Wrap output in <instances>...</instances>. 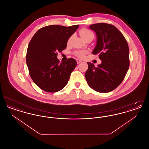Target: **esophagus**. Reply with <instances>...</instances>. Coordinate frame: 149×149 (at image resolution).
<instances>
[{
    "label": "esophagus",
    "instance_id": "esophagus-1",
    "mask_svg": "<svg viewBox=\"0 0 149 149\" xmlns=\"http://www.w3.org/2000/svg\"><path fill=\"white\" fill-rule=\"evenodd\" d=\"M76 60H77V64H79V63H81L82 62V61L81 60H80V59H76Z\"/></svg>",
    "mask_w": 149,
    "mask_h": 149
}]
</instances>
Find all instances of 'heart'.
Here are the masks:
<instances>
[{
	"label": "heart",
	"instance_id": "b5f03b06",
	"mask_svg": "<svg viewBox=\"0 0 149 149\" xmlns=\"http://www.w3.org/2000/svg\"><path fill=\"white\" fill-rule=\"evenodd\" d=\"M80 35L81 37L85 40L86 38L90 37H94V35L92 31L86 29H82L80 31ZM70 38L69 39L68 42H70ZM74 55L75 56L80 57V58H83L85 56L86 54V51L83 50H78L75 52H74Z\"/></svg>",
	"mask_w": 149,
	"mask_h": 149
}]
</instances>
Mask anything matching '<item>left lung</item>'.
<instances>
[{
  "label": "left lung",
  "mask_w": 149,
  "mask_h": 149,
  "mask_svg": "<svg viewBox=\"0 0 149 149\" xmlns=\"http://www.w3.org/2000/svg\"><path fill=\"white\" fill-rule=\"evenodd\" d=\"M89 29L95 32L97 45L94 55L99 54L102 63L95 67L87 63L86 81L91 88L99 93H108L117 88L123 80L130 66L127 42L113 25L105 23L92 24Z\"/></svg>",
  "instance_id": "left-lung-1"
}]
</instances>
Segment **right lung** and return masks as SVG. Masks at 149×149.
Instances as JSON below:
<instances>
[{
    "instance_id": "obj_1",
    "label": "right lung",
    "mask_w": 149,
    "mask_h": 149,
    "mask_svg": "<svg viewBox=\"0 0 149 149\" xmlns=\"http://www.w3.org/2000/svg\"><path fill=\"white\" fill-rule=\"evenodd\" d=\"M79 26H47L38 29L29 43L26 55L29 74L45 92H57L67 84L77 61L70 58L60 63L57 52L66 49L69 38Z\"/></svg>"
}]
</instances>
